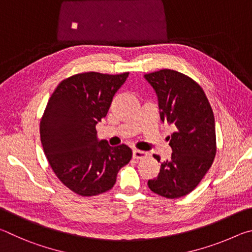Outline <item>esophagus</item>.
Returning a JSON list of instances; mask_svg holds the SVG:
<instances>
[{
    "label": "esophagus",
    "mask_w": 252,
    "mask_h": 252,
    "mask_svg": "<svg viewBox=\"0 0 252 252\" xmlns=\"http://www.w3.org/2000/svg\"><path fill=\"white\" fill-rule=\"evenodd\" d=\"M132 156H133V158L136 160H141V159H144V158H147L148 153L144 152V151H141V150H138V149H135V150H133Z\"/></svg>",
    "instance_id": "34e87169"
}]
</instances>
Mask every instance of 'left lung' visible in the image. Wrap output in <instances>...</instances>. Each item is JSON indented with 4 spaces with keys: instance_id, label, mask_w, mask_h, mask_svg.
I'll list each match as a JSON object with an SVG mask.
<instances>
[{
    "instance_id": "obj_1",
    "label": "left lung",
    "mask_w": 252,
    "mask_h": 252,
    "mask_svg": "<svg viewBox=\"0 0 252 252\" xmlns=\"http://www.w3.org/2000/svg\"><path fill=\"white\" fill-rule=\"evenodd\" d=\"M159 99L160 117L176 126L171 134V159L161 162L158 177L148 181L153 192L181 198L197 187L217 153L213 111L203 89L181 72L163 69L144 74ZM160 161V157L153 155Z\"/></svg>"
}]
</instances>
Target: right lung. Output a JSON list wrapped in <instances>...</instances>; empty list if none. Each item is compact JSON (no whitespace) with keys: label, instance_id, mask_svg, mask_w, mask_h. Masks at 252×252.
<instances>
[{"label":"right lung","instance_id":"1","mask_svg":"<svg viewBox=\"0 0 252 252\" xmlns=\"http://www.w3.org/2000/svg\"><path fill=\"white\" fill-rule=\"evenodd\" d=\"M129 72H83L55 89L40 122L43 151L58 179L81 197L112 189L119 170L132 158L131 149L96 140V123L108 113L116 92Z\"/></svg>","mask_w":252,"mask_h":252}]
</instances>
